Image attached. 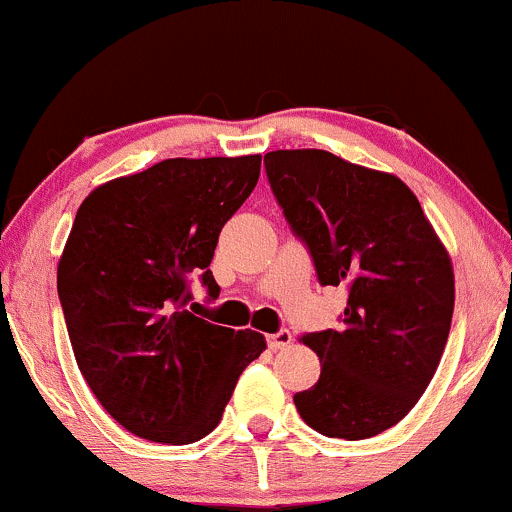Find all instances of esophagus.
Masks as SVG:
<instances>
[{"mask_svg":"<svg viewBox=\"0 0 512 512\" xmlns=\"http://www.w3.org/2000/svg\"><path fill=\"white\" fill-rule=\"evenodd\" d=\"M291 342H293V334L289 330H279L276 334H269L267 337V344L272 351L286 349V346H291Z\"/></svg>","mask_w":512,"mask_h":512,"instance_id":"obj_1","label":"esophagus"}]
</instances>
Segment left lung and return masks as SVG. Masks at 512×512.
Segmentation results:
<instances>
[{
    "instance_id": "1",
    "label": "left lung",
    "mask_w": 512,
    "mask_h": 512,
    "mask_svg": "<svg viewBox=\"0 0 512 512\" xmlns=\"http://www.w3.org/2000/svg\"><path fill=\"white\" fill-rule=\"evenodd\" d=\"M264 168L320 284L346 289L339 330L301 337L320 378L293 395L298 414L322 436H378L436 375L455 308L448 250L397 175L322 149L269 151Z\"/></svg>"
}]
</instances>
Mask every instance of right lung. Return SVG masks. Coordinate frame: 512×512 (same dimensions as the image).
I'll return each instance as SVG.
<instances>
[{
  "mask_svg": "<svg viewBox=\"0 0 512 512\" xmlns=\"http://www.w3.org/2000/svg\"><path fill=\"white\" fill-rule=\"evenodd\" d=\"M260 166V154L166 158L103 182L76 211L57 264L69 342L93 395L134 436L204 438L267 349L260 332L187 310L190 274L219 296L211 257Z\"/></svg>",
  "mask_w": 512,
  "mask_h": 512,
  "instance_id": "add662e5",
  "label": "right lung"
}]
</instances>
